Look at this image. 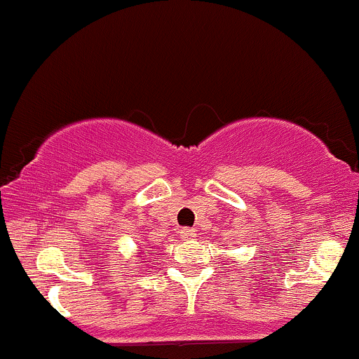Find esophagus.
Segmentation results:
<instances>
[{
  "label": "esophagus",
  "instance_id": "obj_1",
  "mask_svg": "<svg viewBox=\"0 0 359 359\" xmlns=\"http://www.w3.org/2000/svg\"><path fill=\"white\" fill-rule=\"evenodd\" d=\"M180 236H181V239H183V241L193 239V237H196V231H195V229H181Z\"/></svg>",
  "mask_w": 359,
  "mask_h": 359
}]
</instances>
